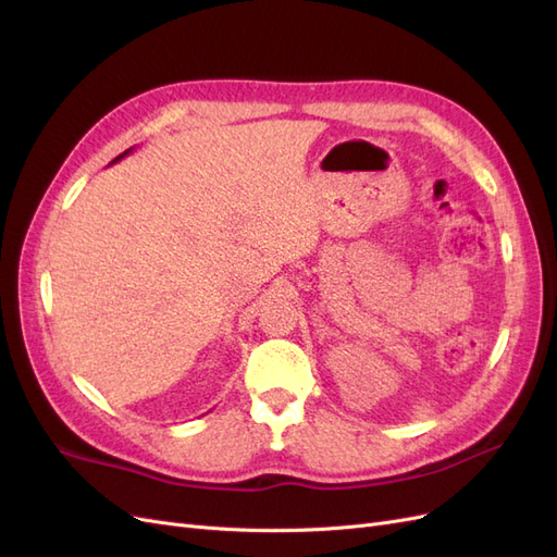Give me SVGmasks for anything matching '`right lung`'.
<instances>
[{"instance_id": "obj_1", "label": "right lung", "mask_w": 557, "mask_h": 557, "mask_svg": "<svg viewBox=\"0 0 557 557\" xmlns=\"http://www.w3.org/2000/svg\"><path fill=\"white\" fill-rule=\"evenodd\" d=\"M129 153H132V148H127V150H125V153H121V156H117V158H115L113 162H117V160H123V158H125V156H129ZM113 162H111V164H113Z\"/></svg>"}]
</instances>
